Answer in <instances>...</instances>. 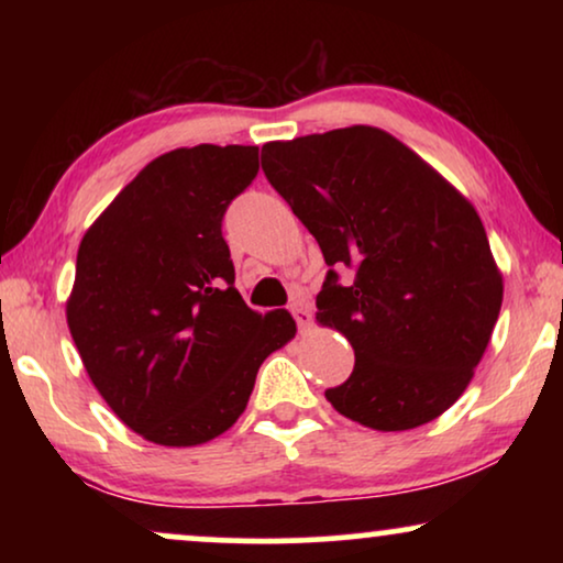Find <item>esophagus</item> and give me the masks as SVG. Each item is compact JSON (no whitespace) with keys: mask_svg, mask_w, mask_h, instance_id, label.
I'll list each match as a JSON object with an SVG mask.
<instances>
[{"mask_svg":"<svg viewBox=\"0 0 563 563\" xmlns=\"http://www.w3.org/2000/svg\"><path fill=\"white\" fill-rule=\"evenodd\" d=\"M291 314H295V320H297V328L299 330H307L312 325V312H310V305L305 302V299H295V302H291Z\"/></svg>","mask_w":563,"mask_h":563,"instance_id":"34e87169","label":"esophagus"}]
</instances>
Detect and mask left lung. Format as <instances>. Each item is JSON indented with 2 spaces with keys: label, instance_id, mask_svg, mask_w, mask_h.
<instances>
[{
  "label": "left lung",
  "instance_id": "1",
  "mask_svg": "<svg viewBox=\"0 0 563 563\" xmlns=\"http://www.w3.org/2000/svg\"><path fill=\"white\" fill-rule=\"evenodd\" d=\"M261 168L330 266L320 325L356 353L328 402L384 433L435 420L464 395L503 307V274L472 202L368 125L266 143Z\"/></svg>",
  "mask_w": 563,
  "mask_h": 563
}]
</instances>
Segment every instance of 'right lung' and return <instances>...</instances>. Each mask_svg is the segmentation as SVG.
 I'll return each instance as SVG.
<instances>
[{"label":"right lung","mask_w":563,"mask_h":563,"mask_svg":"<svg viewBox=\"0 0 563 563\" xmlns=\"http://www.w3.org/2000/svg\"><path fill=\"white\" fill-rule=\"evenodd\" d=\"M256 174V145L168 151L81 238L68 330L91 384L145 441L225 433L264 358L297 333L287 310L243 302L222 238L228 205Z\"/></svg>","instance_id":"obj_1"}]
</instances>
